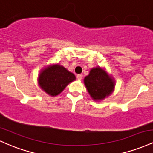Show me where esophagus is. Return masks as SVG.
<instances>
[{"label":"esophagus","mask_w":153,"mask_h":153,"mask_svg":"<svg viewBox=\"0 0 153 153\" xmlns=\"http://www.w3.org/2000/svg\"><path fill=\"white\" fill-rule=\"evenodd\" d=\"M82 77H83V76H82V74H78L76 76V78H77V79L78 80H82Z\"/></svg>","instance_id":"1"}]
</instances>
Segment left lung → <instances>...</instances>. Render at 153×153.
Instances as JSON below:
<instances>
[{
    "label": "left lung",
    "instance_id": "obj_1",
    "mask_svg": "<svg viewBox=\"0 0 153 153\" xmlns=\"http://www.w3.org/2000/svg\"><path fill=\"white\" fill-rule=\"evenodd\" d=\"M86 88L92 100H102L109 96L115 88L114 79L100 66L92 68L84 79Z\"/></svg>",
    "mask_w": 153,
    "mask_h": 153
}]
</instances>
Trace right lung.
<instances>
[{
    "instance_id": "1",
    "label": "right lung",
    "mask_w": 153,
    "mask_h": 153,
    "mask_svg": "<svg viewBox=\"0 0 153 153\" xmlns=\"http://www.w3.org/2000/svg\"><path fill=\"white\" fill-rule=\"evenodd\" d=\"M75 79L76 76L73 73L58 63L41 70L38 84L46 93L54 97L59 95L68 84Z\"/></svg>"
}]
</instances>
